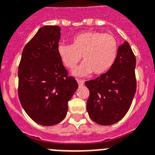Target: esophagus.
Here are the masks:
<instances>
[{"label": "esophagus", "mask_w": 155, "mask_h": 155, "mask_svg": "<svg viewBox=\"0 0 155 155\" xmlns=\"http://www.w3.org/2000/svg\"><path fill=\"white\" fill-rule=\"evenodd\" d=\"M77 81H78V83L79 86H83L84 81H82V80H79V79H78V80H77Z\"/></svg>", "instance_id": "obj_1"}]
</instances>
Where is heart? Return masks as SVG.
I'll list each match as a JSON object with an SVG mask.
<instances>
[{"mask_svg":"<svg viewBox=\"0 0 155 155\" xmlns=\"http://www.w3.org/2000/svg\"><path fill=\"white\" fill-rule=\"evenodd\" d=\"M118 53V44L114 35L99 31H86L73 37L72 44H61L58 54L63 64L74 69L81 61L83 64L74 69L75 76L93 74L100 75L113 65Z\"/></svg>","mask_w":155,"mask_h":155,"instance_id":"1","label":"heart"}]
</instances>
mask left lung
Masks as SVG:
<instances>
[{
  "label": "left lung",
  "mask_w": 155,
  "mask_h": 155,
  "mask_svg": "<svg viewBox=\"0 0 155 155\" xmlns=\"http://www.w3.org/2000/svg\"><path fill=\"white\" fill-rule=\"evenodd\" d=\"M136 57L128 42L118 48L113 65L97 78L86 81L90 91L89 116L101 125H111L126 115L136 93Z\"/></svg>",
  "instance_id": "obj_1"
}]
</instances>
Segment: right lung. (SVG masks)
Segmentation results:
<instances>
[{
    "label": "right lung",
    "mask_w": 155,
    "mask_h": 155,
    "mask_svg": "<svg viewBox=\"0 0 155 155\" xmlns=\"http://www.w3.org/2000/svg\"><path fill=\"white\" fill-rule=\"evenodd\" d=\"M61 28L43 26L24 48L18 66V97L27 115L51 126L66 116L68 102L78 87L58 54Z\"/></svg>",
    "instance_id": "right-lung-1"
}]
</instances>
